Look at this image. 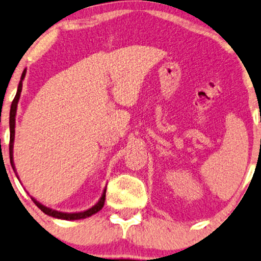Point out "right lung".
Instances as JSON below:
<instances>
[{
  "mask_svg": "<svg viewBox=\"0 0 261 261\" xmlns=\"http://www.w3.org/2000/svg\"><path fill=\"white\" fill-rule=\"evenodd\" d=\"M26 76V70H23L22 75H21V80H20L19 86H17V92L15 98H14L12 106H10V113H9V130H10V141H9V158H10V165H12V168L14 169V172L16 173L15 166H14V160H13V147H14V137H15V116H16V109H17V102H19L20 99V94H21L22 90V81ZM17 176V174H16ZM32 198L33 203L39 207V209L43 211L44 214L48 215V216L55 217V218H60V220H67V221H75V220H82V218H87L92 215H94L100 211L103 207V204H105V198H106V189L103 190V192L100 197V199L98 203L95 204L94 206H92L90 209L86 210V211H81V213H62V211H57L54 209H50V207L43 205V204L39 203L37 199Z\"/></svg>",
  "mask_w": 261,
  "mask_h": 261,
  "instance_id": "1",
  "label": "right lung"
}]
</instances>
